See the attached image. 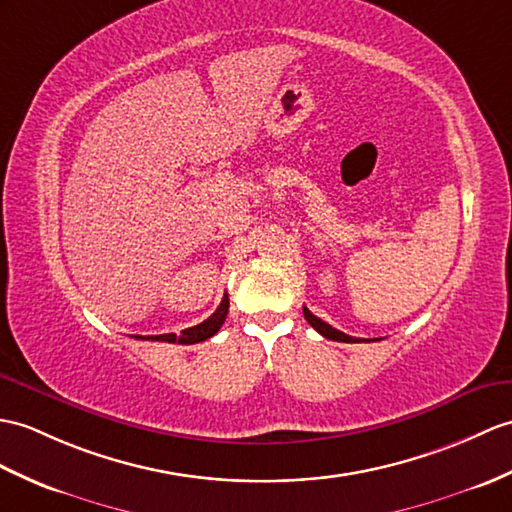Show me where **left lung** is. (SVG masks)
<instances>
[{"label":"left lung","instance_id":"obj_1","mask_svg":"<svg viewBox=\"0 0 512 512\" xmlns=\"http://www.w3.org/2000/svg\"><path fill=\"white\" fill-rule=\"evenodd\" d=\"M303 316H305V320L307 323H310L320 336H325V338H329V340H336V342H360V338H353V336H347V334H342V331H338V329H334L331 325H327L325 320H320L318 316H314L310 310H307V307H303Z\"/></svg>","mask_w":512,"mask_h":512}]
</instances>
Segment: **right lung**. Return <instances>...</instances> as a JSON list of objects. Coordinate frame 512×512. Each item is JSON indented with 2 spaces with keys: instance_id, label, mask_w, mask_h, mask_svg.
I'll return each instance as SVG.
<instances>
[{
  "instance_id": "1",
  "label": "right lung",
  "mask_w": 512,
  "mask_h": 512,
  "mask_svg": "<svg viewBox=\"0 0 512 512\" xmlns=\"http://www.w3.org/2000/svg\"><path fill=\"white\" fill-rule=\"evenodd\" d=\"M227 312H229V294L222 296V301L218 305V310L213 312L207 320H202L200 325H194L189 329H183L181 336L176 334H161V336H135L137 340H154V342H178V344H196V342H202L211 338L213 334H218L224 318H227Z\"/></svg>"
}]
</instances>
